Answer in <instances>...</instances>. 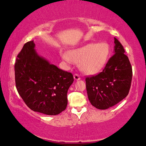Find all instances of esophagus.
Wrapping results in <instances>:
<instances>
[{
	"label": "esophagus",
	"instance_id": "34e87169",
	"mask_svg": "<svg viewBox=\"0 0 146 146\" xmlns=\"http://www.w3.org/2000/svg\"><path fill=\"white\" fill-rule=\"evenodd\" d=\"M73 77H74V79H75V80H76V81H78V80L81 79V77H80V76L78 75V74H75Z\"/></svg>",
	"mask_w": 146,
	"mask_h": 146
}]
</instances>
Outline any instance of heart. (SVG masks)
I'll use <instances>...</instances> for the list:
<instances>
[{
  "instance_id": "b5f03b06",
  "label": "heart",
  "mask_w": 146,
  "mask_h": 146,
  "mask_svg": "<svg viewBox=\"0 0 146 146\" xmlns=\"http://www.w3.org/2000/svg\"><path fill=\"white\" fill-rule=\"evenodd\" d=\"M110 52V46L105 42L89 43L69 51L65 58L80 65L81 70L93 75L101 71L107 63Z\"/></svg>"
}]
</instances>
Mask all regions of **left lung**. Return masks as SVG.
<instances>
[{"label":"left lung","instance_id":"left-lung-1","mask_svg":"<svg viewBox=\"0 0 146 146\" xmlns=\"http://www.w3.org/2000/svg\"><path fill=\"white\" fill-rule=\"evenodd\" d=\"M124 49L114 38V54L97 75L85 79L90 102L94 107L106 110L128 94L132 78V69Z\"/></svg>","mask_w":146,"mask_h":146}]
</instances>
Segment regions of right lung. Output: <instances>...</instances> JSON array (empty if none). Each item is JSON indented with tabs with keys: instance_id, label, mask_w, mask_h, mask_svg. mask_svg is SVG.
I'll return each mask as SVG.
<instances>
[{
	"instance_id": "1",
	"label": "right lung",
	"mask_w": 146,
	"mask_h": 146,
	"mask_svg": "<svg viewBox=\"0 0 146 146\" xmlns=\"http://www.w3.org/2000/svg\"><path fill=\"white\" fill-rule=\"evenodd\" d=\"M35 46L34 40L26 43L18 55L14 66L16 89L33 111L59 114L67 107L73 76L40 56Z\"/></svg>"
}]
</instances>
